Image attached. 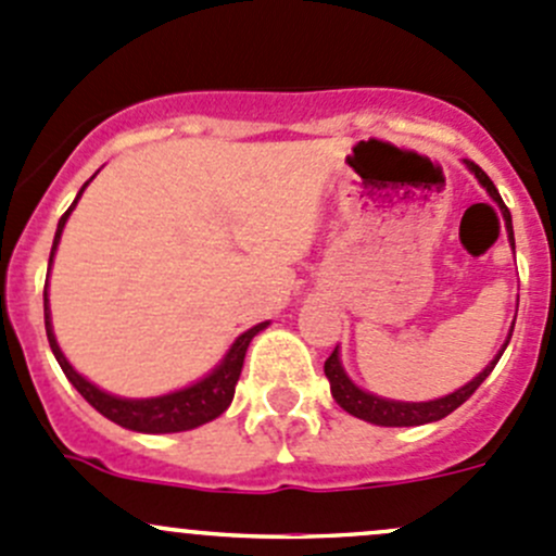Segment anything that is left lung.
<instances>
[{
    "instance_id": "obj_1",
    "label": "left lung",
    "mask_w": 556,
    "mask_h": 556,
    "mask_svg": "<svg viewBox=\"0 0 556 556\" xmlns=\"http://www.w3.org/2000/svg\"><path fill=\"white\" fill-rule=\"evenodd\" d=\"M465 166H468V169L476 174V179H479V182L484 185L486 193H490L492 199L497 201V206H501L503 217H506L508 239H511V242H514L511 212H508V206L503 204V199H501V193H497L495 182H492V179L486 177V172L481 169L479 164H473V161L465 159ZM511 330H514V328H511ZM508 341H511V333H508V339H506V344H503V350H506V346H508ZM503 350L497 352L495 361H492L490 366H486L484 371H481L479 377L473 379V382H468L465 387H459V390H454L452 395L435 397V401H425V403L387 401V397L371 395V392L361 390V387H357L355 382H352L350 377H346L344 368H341L339 346H336V350L330 352L328 361H325V377H328L330 392H333L336 403H339V406L344 408V412H350L352 417L366 419V422H371V425H382V428H414V425H428V422H435V419H444L446 414L454 412V408L463 406V403L468 401V397L473 395L476 390H479V384L484 382L486 377H490L492 368H495L497 361H501Z\"/></svg>"
}]
</instances>
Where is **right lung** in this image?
<instances>
[{
  "label": "right lung",
  "mask_w": 556,
  "mask_h": 556,
  "mask_svg": "<svg viewBox=\"0 0 556 556\" xmlns=\"http://www.w3.org/2000/svg\"><path fill=\"white\" fill-rule=\"evenodd\" d=\"M86 185L80 188L77 199L83 195ZM77 199L72 201L70 210L61 215L59 228H55L53 250H50V263H53V252H55V247H59L61 231H64L70 212L75 210ZM42 295H45V333H48L50 350H53L61 371L66 374V379L75 384V390L80 392V395L86 397V401L91 403L99 414H104L106 419H112V422L121 425V428L137 430V433H182V430H193V428H199V425H206V422H212L215 417H220V414L226 412L233 401V390H237L239 377H242L244 355H247V346H250L252 336H257L268 325V323H261V325H255V328L244 330V333L233 341L231 350H228V355L223 357L220 366H217L210 377L201 379V382L185 387V390L169 392V395L131 401V397H115V395H110V392L99 390L97 384L88 382L86 377H80V374L70 366V361L64 357V352H61L59 341H55V336H53V325H50L48 285H45Z\"/></svg>",
  "instance_id": "1"
}]
</instances>
